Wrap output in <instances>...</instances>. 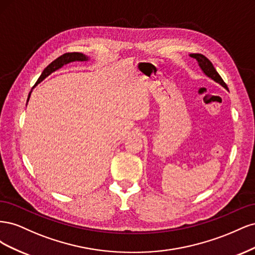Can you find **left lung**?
<instances>
[{"mask_svg": "<svg viewBox=\"0 0 255 255\" xmlns=\"http://www.w3.org/2000/svg\"><path fill=\"white\" fill-rule=\"evenodd\" d=\"M190 56L192 58H196L198 60L199 66L201 67L203 72L208 76V78H211L215 82L219 83L221 86H223L226 89H228L227 84L223 82V80L221 79V76L219 75V73L216 71V69L214 68V66L211 63L210 59H208L207 57H205L204 55H202V54H190Z\"/></svg>", "mask_w": 255, "mask_h": 255, "instance_id": "obj_1", "label": "left lung"}]
</instances>
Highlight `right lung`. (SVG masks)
Masks as SVG:
<instances>
[{
    "label": "right lung",
    "mask_w": 255,
    "mask_h": 255,
    "mask_svg": "<svg viewBox=\"0 0 255 255\" xmlns=\"http://www.w3.org/2000/svg\"><path fill=\"white\" fill-rule=\"evenodd\" d=\"M75 60H79V61H84V60H87V57L84 55V54L82 53H78V52H72V53H65L63 54V55L57 57L55 60H53L52 63L44 69L43 72L41 73V75L39 76V79H38L37 83H40L42 80H44L45 78H47L48 75H50L52 72L56 71L57 69L61 68L64 65L68 64V63H71V61H75ZM30 96V94H29ZM29 96H28V99H29ZM27 99V101H28Z\"/></svg>",
    "instance_id": "right-lung-1"
}]
</instances>
